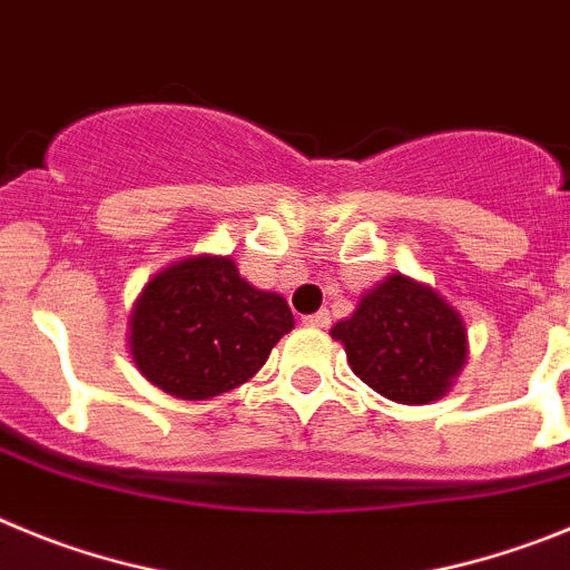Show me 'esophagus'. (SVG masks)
<instances>
[{"mask_svg": "<svg viewBox=\"0 0 570 570\" xmlns=\"http://www.w3.org/2000/svg\"><path fill=\"white\" fill-rule=\"evenodd\" d=\"M304 323H306V326H317V330H326V326L332 323V317H330V312L321 309V312H315V315H306Z\"/></svg>", "mask_w": 570, "mask_h": 570, "instance_id": "esophagus-1", "label": "esophagus"}]
</instances>
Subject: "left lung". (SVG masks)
Instances as JSON below:
<instances>
[{
  "label": "left lung",
  "instance_id": "obj_1",
  "mask_svg": "<svg viewBox=\"0 0 570 570\" xmlns=\"http://www.w3.org/2000/svg\"><path fill=\"white\" fill-rule=\"evenodd\" d=\"M352 372L394 403L420 406L443 397L465 363V326L429 286L389 275L357 312L335 323Z\"/></svg>",
  "mask_w": 570,
  "mask_h": 570
}]
</instances>
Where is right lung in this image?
I'll return each mask as SVG.
<instances>
[{
  "instance_id": "right-lung-1",
  "label": "right lung",
  "mask_w": 570,
  "mask_h": 570,
  "mask_svg": "<svg viewBox=\"0 0 570 570\" xmlns=\"http://www.w3.org/2000/svg\"><path fill=\"white\" fill-rule=\"evenodd\" d=\"M295 326L286 301L229 258L198 255L158 273L130 315V355L153 386L209 400L249 381Z\"/></svg>"
}]
</instances>
